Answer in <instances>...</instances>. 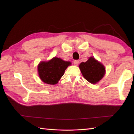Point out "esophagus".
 I'll list each match as a JSON object with an SVG mask.
<instances>
[{"label":"esophagus","mask_w":134,"mask_h":134,"mask_svg":"<svg viewBox=\"0 0 134 134\" xmlns=\"http://www.w3.org/2000/svg\"><path fill=\"white\" fill-rule=\"evenodd\" d=\"M78 64H79V61L77 60L74 62V64L75 65H78Z\"/></svg>","instance_id":"34e87169"}]
</instances>
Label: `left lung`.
Listing matches in <instances>:
<instances>
[{"label":"left lung","instance_id":"obj_1","mask_svg":"<svg viewBox=\"0 0 134 134\" xmlns=\"http://www.w3.org/2000/svg\"><path fill=\"white\" fill-rule=\"evenodd\" d=\"M79 67L85 79L93 84L100 81L105 74L104 65L93 57H90L86 62H82Z\"/></svg>","mask_w":134,"mask_h":134}]
</instances>
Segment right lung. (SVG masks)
<instances>
[{
  "mask_svg": "<svg viewBox=\"0 0 134 134\" xmlns=\"http://www.w3.org/2000/svg\"><path fill=\"white\" fill-rule=\"evenodd\" d=\"M70 64V62L64 61L56 57L48 62H41L37 68L40 78L45 83L55 85L64 75L65 70Z\"/></svg>",
  "mask_w": 134,
  "mask_h": 134,
  "instance_id": "add662e5",
  "label": "right lung"
}]
</instances>
